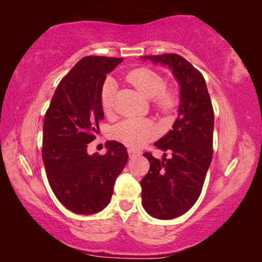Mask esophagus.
<instances>
[{
    "instance_id": "34e87169",
    "label": "esophagus",
    "mask_w": 262,
    "mask_h": 262,
    "mask_svg": "<svg viewBox=\"0 0 262 262\" xmlns=\"http://www.w3.org/2000/svg\"><path fill=\"white\" fill-rule=\"evenodd\" d=\"M141 152L137 151L135 148H128V155H129V158H134L136 155H140Z\"/></svg>"
}]
</instances>
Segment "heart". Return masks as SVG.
Masks as SVG:
<instances>
[{
	"instance_id": "heart-1",
	"label": "heart",
	"mask_w": 262,
	"mask_h": 262,
	"mask_svg": "<svg viewBox=\"0 0 262 262\" xmlns=\"http://www.w3.org/2000/svg\"><path fill=\"white\" fill-rule=\"evenodd\" d=\"M127 81L145 98H153L155 107L163 113H171L177 105L174 91L165 88L164 79L157 72L144 68L133 70L127 74ZM115 90L116 84L111 79L103 83L100 102L104 113H110L113 110ZM158 134V126L152 120L143 118L125 119L113 129L115 140L133 148L142 147Z\"/></svg>"
}]
</instances>
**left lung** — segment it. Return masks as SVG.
Returning a JSON list of instances; mask_svg holds the SVG:
<instances>
[{
    "instance_id": "obj_1",
    "label": "left lung",
    "mask_w": 262,
    "mask_h": 262,
    "mask_svg": "<svg viewBox=\"0 0 262 262\" xmlns=\"http://www.w3.org/2000/svg\"><path fill=\"white\" fill-rule=\"evenodd\" d=\"M142 58L169 66L180 84L179 114L172 129L154 144L172 157L160 161L144 153L149 170L141 181L144 209L155 219L172 220L190 209L202 192L213 158L214 110L203 74L180 55Z\"/></svg>"
}]
</instances>
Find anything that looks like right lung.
I'll use <instances>...</instances> for the list:
<instances>
[{
  "instance_id": "obj_1",
  "label": "right lung",
  "mask_w": 262,
  "mask_h": 262,
  "mask_svg": "<svg viewBox=\"0 0 262 262\" xmlns=\"http://www.w3.org/2000/svg\"><path fill=\"white\" fill-rule=\"evenodd\" d=\"M122 58L86 56L59 82L43 118L42 161L53 192L80 215L102 210L128 160L121 143L108 141L104 155H89L88 144L103 119L100 94L107 74Z\"/></svg>"
}]
</instances>
